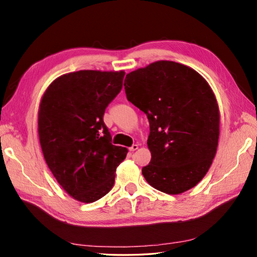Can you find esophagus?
<instances>
[{
    "label": "esophagus",
    "instance_id": "obj_1",
    "mask_svg": "<svg viewBox=\"0 0 257 257\" xmlns=\"http://www.w3.org/2000/svg\"><path fill=\"white\" fill-rule=\"evenodd\" d=\"M138 148H139L138 145H133V146L129 148V150H130V151H136Z\"/></svg>",
    "mask_w": 257,
    "mask_h": 257
}]
</instances>
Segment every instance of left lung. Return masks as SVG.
<instances>
[{
	"label": "left lung",
	"instance_id": "left-lung-1",
	"mask_svg": "<svg viewBox=\"0 0 257 257\" xmlns=\"http://www.w3.org/2000/svg\"><path fill=\"white\" fill-rule=\"evenodd\" d=\"M123 86L127 99L149 120L147 182L168 194L195 187L219 143V107L209 84L185 65L160 61L127 74Z\"/></svg>",
	"mask_w": 257,
	"mask_h": 257
}]
</instances>
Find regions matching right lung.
<instances>
[{
	"instance_id": "right-lung-1",
	"label": "right lung",
	"mask_w": 257,
	"mask_h": 257,
	"mask_svg": "<svg viewBox=\"0 0 257 257\" xmlns=\"http://www.w3.org/2000/svg\"><path fill=\"white\" fill-rule=\"evenodd\" d=\"M124 72L79 70L48 86L38 110V136L48 168L84 203L106 195L127 148L111 144L103 113L122 88Z\"/></svg>"
}]
</instances>
